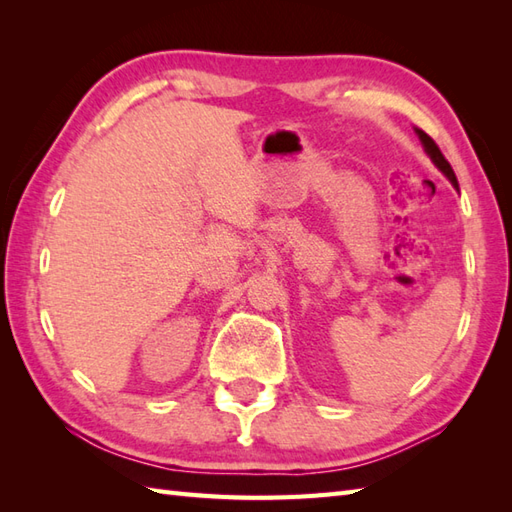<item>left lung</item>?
<instances>
[{
    "label": "left lung",
    "mask_w": 512,
    "mask_h": 512,
    "mask_svg": "<svg viewBox=\"0 0 512 512\" xmlns=\"http://www.w3.org/2000/svg\"><path fill=\"white\" fill-rule=\"evenodd\" d=\"M416 134H418V138H420V143H422V147H424V151H427V156L433 160V165H436L444 176H447L449 180H451V184L455 189H458V178H455V173H453V169H451V165H449V160L442 156V151H440V147L436 145V140H433L429 134H424L422 129H416Z\"/></svg>",
    "instance_id": "obj_1"
}]
</instances>
